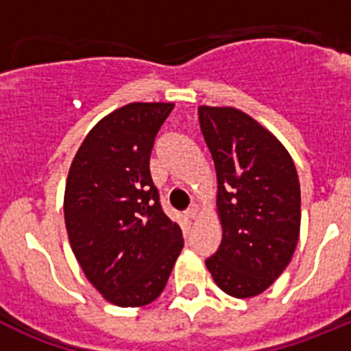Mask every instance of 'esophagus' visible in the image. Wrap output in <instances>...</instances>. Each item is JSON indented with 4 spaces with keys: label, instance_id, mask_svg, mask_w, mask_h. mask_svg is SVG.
I'll use <instances>...</instances> for the list:
<instances>
[{
    "label": "esophagus",
    "instance_id": "1",
    "mask_svg": "<svg viewBox=\"0 0 351 351\" xmlns=\"http://www.w3.org/2000/svg\"><path fill=\"white\" fill-rule=\"evenodd\" d=\"M198 214H200V209H198L197 206H193V207H190V209L186 210V218H188V219H197Z\"/></svg>",
    "mask_w": 351,
    "mask_h": 351
}]
</instances>
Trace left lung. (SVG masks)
Instances as JSON below:
<instances>
[{"instance_id": "obj_1", "label": "left lung", "mask_w": 351, "mask_h": 351, "mask_svg": "<svg viewBox=\"0 0 351 351\" xmlns=\"http://www.w3.org/2000/svg\"><path fill=\"white\" fill-rule=\"evenodd\" d=\"M218 178V251L206 260L214 283L237 299L267 290L290 263L300 232V184L285 145L234 107H198Z\"/></svg>"}]
</instances>
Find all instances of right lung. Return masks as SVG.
<instances>
[{
    "label": "right lung",
    "mask_w": 351,
    "mask_h": 351,
    "mask_svg": "<svg viewBox=\"0 0 351 351\" xmlns=\"http://www.w3.org/2000/svg\"><path fill=\"white\" fill-rule=\"evenodd\" d=\"M173 104H128L93 126L64 188L70 246L108 302L138 308L165 288L184 241L160 206L149 172L158 130Z\"/></svg>",
    "instance_id": "right-lung-1"
}]
</instances>
